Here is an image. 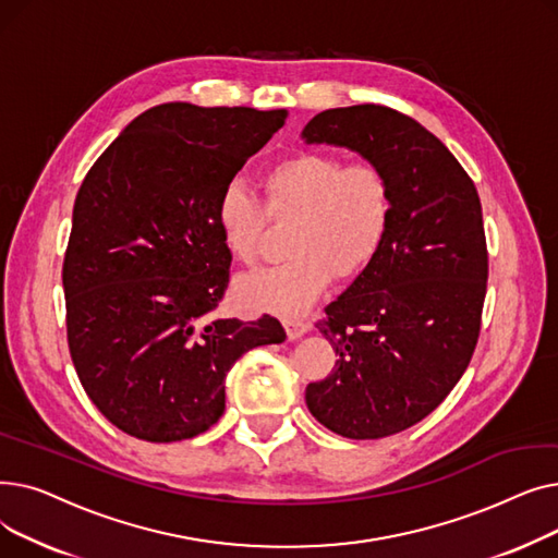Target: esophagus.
I'll list each match as a JSON object with an SVG mask.
<instances>
[{
  "instance_id": "esophagus-1",
  "label": "esophagus",
  "mask_w": 558,
  "mask_h": 558,
  "mask_svg": "<svg viewBox=\"0 0 558 558\" xmlns=\"http://www.w3.org/2000/svg\"><path fill=\"white\" fill-rule=\"evenodd\" d=\"M282 326H284V330H287V337L294 341V339H301L307 330H310V324L307 320H303V318H294V316H287V318H282Z\"/></svg>"
}]
</instances>
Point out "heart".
<instances>
[{"mask_svg": "<svg viewBox=\"0 0 558 558\" xmlns=\"http://www.w3.org/2000/svg\"><path fill=\"white\" fill-rule=\"evenodd\" d=\"M262 201L228 181L217 196V226L232 257L253 264L276 221L294 219L291 259L242 276L234 294L248 310L301 314L328 289L332 274L353 278L383 246L393 196L387 173L373 162H348L326 151H299L262 173Z\"/></svg>", "mask_w": 558, "mask_h": 558, "instance_id": "heart-1", "label": "heart"}]
</instances>
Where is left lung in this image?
Listing matches in <instances>:
<instances>
[{
    "mask_svg": "<svg viewBox=\"0 0 558 558\" xmlns=\"http://www.w3.org/2000/svg\"><path fill=\"white\" fill-rule=\"evenodd\" d=\"M301 137L345 146L391 185L383 246L316 324L337 364L305 389L320 425L385 438L432 414L471 364L488 278L482 203L448 146L393 108L324 110Z\"/></svg>",
    "mask_w": 558,
    "mask_h": 558,
    "instance_id": "left-lung-1",
    "label": "left lung"
}]
</instances>
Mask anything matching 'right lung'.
Here are the masks:
<instances>
[{
  "instance_id": "1",
  "label": "right lung",
  "mask_w": 558,
  "mask_h": 558,
  "mask_svg": "<svg viewBox=\"0 0 558 558\" xmlns=\"http://www.w3.org/2000/svg\"><path fill=\"white\" fill-rule=\"evenodd\" d=\"M284 120L287 110L162 104L81 183L63 262L70 355L87 398L142 441L210 429L232 364L287 337L269 314L213 316L232 259L217 196Z\"/></svg>"
}]
</instances>
